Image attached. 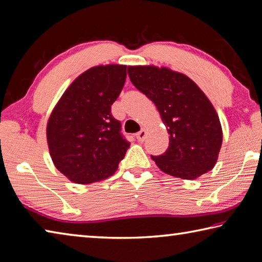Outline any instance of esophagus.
Returning <instances> with one entry per match:
<instances>
[{"instance_id":"esophagus-1","label":"esophagus","mask_w":262,"mask_h":262,"mask_svg":"<svg viewBox=\"0 0 262 262\" xmlns=\"http://www.w3.org/2000/svg\"><path fill=\"white\" fill-rule=\"evenodd\" d=\"M145 137H147V130H145V129H141L136 134V139L139 140L140 142H143L145 140Z\"/></svg>"}]
</instances>
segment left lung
I'll list each match as a JSON object with an SVG mask.
<instances>
[{"instance_id":"obj_1","label":"left lung","mask_w":262,"mask_h":262,"mask_svg":"<svg viewBox=\"0 0 262 262\" xmlns=\"http://www.w3.org/2000/svg\"><path fill=\"white\" fill-rule=\"evenodd\" d=\"M128 75L137 90L156 105L170 134L161 156H151L164 173L193 180L214 168L223 141L216 110L186 75L166 67L130 66Z\"/></svg>"}]
</instances>
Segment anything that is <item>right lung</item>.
<instances>
[{
	"label": "right lung",
	"mask_w": 262,
	"mask_h": 262,
	"mask_svg": "<svg viewBox=\"0 0 262 262\" xmlns=\"http://www.w3.org/2000/svg\"><path fill=\"white\" fill-rule=\"evenodd\" d=\"M127 76V66H97L79 75L61 96L47 122V143L55 167L73 183L107 179L130 143L111 113Z\"/></svg>",
	"instance_id": "right-lung-1"
}]
</instances>
